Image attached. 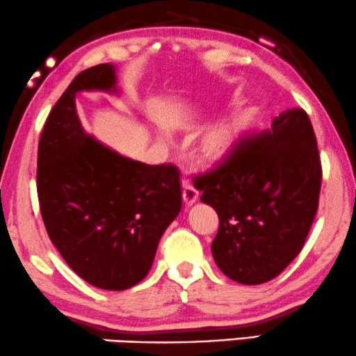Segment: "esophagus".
Instances as JSON below:
<instances>
[{
	"mask_svg": "<svg viewBox=\"0 0 356 356\" xmlns=\"http://www.w3.org/2000/svg\"><path fill=\"white\" fill-rule=\"evenodd\" d=\"M184 202L185 204H193L198 200L200 192L197 190V187L188 180H184Z\"/></svg>",
	"mask_w": 356,
	"mask_h": 356,
	"instance_id": "34e87169",
	"label": "esophagus"
}]
</instances>
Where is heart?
I'll use <instances>...</instances> for the list:
<instances>
[{"instance_id": "heart-1", "label": "heart", "mask_w": 356, "mask_h": 356, "mask_svg": "<svg viewBox=\"0 0 356 356\" xmlns=\"http://www.w3.org/2000/svg\"><path fill=\"white\" fill-rule=\"evenodd\" d=\"M245 126V119L243 118H237L234 121H229L224 124V126L219 127L214 134V143L222 147V145H227L229 142H232V138L237 135L240 130Z\"/></svg>"}]
</instances>
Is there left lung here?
<instances>
[{"label": "left lung", "instance_id": "1", "mask_svg": "<svg viewBox=\"0 0 356 356\" xmlns=\"http://www.w3.org/2000/svg\"><path fill=\"white\" fill-rule=\"evenodd\" d=\"M323 169L308 114L274 118L245 134L211 171L195 177L202 202L216 209L211 243L218 268L235 282L274 279L302 252L318 211Z\"/></svg>", "mask_w": 356, "mask_h": 356}]
</instances>
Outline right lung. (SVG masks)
Wrapping results in <instances>:
<instances>
[{
  "mask_svg": "<svg viewBox=\"0 0 356 356\" xmlns=\"http://www.w3.org/2000/svg\"><path fill=\"white\" fill-rule=\"evenodd\" d=\"M118 93L116 67L98 64L72 80L38 143L40 211L54 247L77 276L104 290L147 277L159 238L182 208L180 172L114 152L85 132L79 92Z\"/></svg>",
  "mask_w": 356,
  "mask_h": 356,
  "instance_id": "1",
  "label": "right lung"
}]
</instances>
